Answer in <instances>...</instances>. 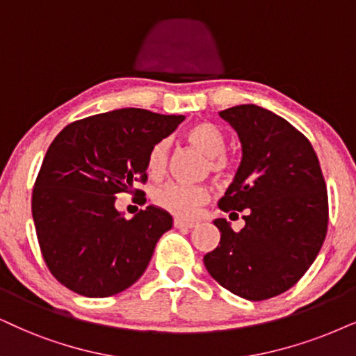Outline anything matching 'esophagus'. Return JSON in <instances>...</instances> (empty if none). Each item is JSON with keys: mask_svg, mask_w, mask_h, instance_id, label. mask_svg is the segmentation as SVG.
<instances>
[{"mask_svg": "<svg viewBox=\"0 0 356 356\" xmlns=\"http://www.w3.org/2000/svg\"><path fill=\"white\" fill-rule=\"evenodd\" d=\"M174 227L175 228H193L195 227V223L186 222V220H182V218H174Z\"/></svg>", "mask_w": 356, "mask_h": 356, "instance_id": "esophagus-1", "label": "esophagus"}]
</instances>
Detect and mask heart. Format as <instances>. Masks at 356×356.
Listing matches in <instances>:
<instances>
[{
	"instance_id": "b5f03b06",
	"label": "heart",
	"mask_w": 356,
	"mask_h": 356,
	"mask_svg": "<svg viewBox=\"0 0 356 356\" xmlns=\"http://www.w3.org/2000/svg\"><path fill=\"white\" fill-rule=\"evenodd\" d=\"M187 145L209 156V169L211 174L225 177L233 169L232 154L225 151L227 147V134L220 126L211 121H200L192 124L184 134ZM169 164V143L165 139L157 141L151 147L146 159L147 174L152 179H161L168 170ZM211 191L207 186H184V184H164L152 193L154 204L169 213L181 218L195 217L202 205L210 200Z\"/></svg>"
}]
</instances>
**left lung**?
<instances>
[{"label":"left lung","instance_id":"obj_1","mask_svg":"<svg viewBox=\"0 0 356 356\" xmlns=\"http://www.w3.org/2000/svg\"><path fill=\"white\" fill-rule=\"evenodd\" d=\"M238 131L243 159L220 199L223 211L245 210V228L215 220L218 246L204 256L220 286L248 300L291 289L317 258L327 235L328 195L317 154L284 118L256 105L220 111Z\"/></svg>","mask_w":356,"mask_h":356}]
</instances>
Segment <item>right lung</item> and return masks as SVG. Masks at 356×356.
Instances as JSON below:
<instances>
[{
  "mask_svg": "<svg viewBox=\"0 0 356 356\" xmlns=\"http://www.w3.org/2000/svg\"><path fill=\"white\" fill-rule=\"evenodd\" d=\"M182 121L123 108L67 124L49 146L33 188V218L49 271L67 289L110 298L146 271L172 217L149 205L128 220L115 200L145 193L133 184H146L151 147Z\"/></svg>",
  "mask_w": 356,
  "mask_h": 356,
  "instance_id": "obj_1",
  "label": "right lung"
}]
</instances>
